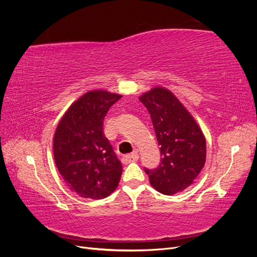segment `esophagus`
<instances>
[{"label": "esophagus", "mask_w": 257, "mask_h": 257, "mask_svg": "<svg viewBox=\"0 0 257 257\" xmlns=\"http://www.w3.org/2000/svg\"><path fill=\"white\" fill-rule=\"evenodd\" d=\"M138 158H139V155L137 152L126 154L122 158V163L123 164H128V163H131V162H136L138 160Z\"/></svg>", "instance_id": "esophagus-1"}]
</instances>
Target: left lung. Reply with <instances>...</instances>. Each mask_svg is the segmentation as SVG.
Returning <instances> with one entry per match:
<instances>
[{
    "instance_id": "1",
    "label": "left lung",
    "mask_w": 257,
    "mask_h": 257,
    "mask_svg": "<svg viewBox=\"0 0 257 257\" xmlns=\"http://www.w3.org/2000/svg\"><path fill=\"white\" fill-rule=\"evenodd\" d=\"M139 99L151 115L162 157L157 168H145V172L155 190L173 195L191 185L203 169L206 139L172 92L155 88Z\"/></svg>"
}]
</instances>
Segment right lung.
Instances as JSON below:
<instances>
[{
	"mask_svg": "<svg viewBox=\"0 0 257 257\" xmlns=\"http://www.w3.org/2000/svg\"><path fill=\"white\" fill-rule=\"evenodd\" d=\"M122 96L88 92L68 108L53 138V155L62 178L79 196L102 199L119 184L122 164L104 134V119Z\"/></svg>",
	"mask_w": 257,
	"mask_h": 257,
	"instance_id": "right-lung-1",
	"label": "right lung"
}]
</instances>
